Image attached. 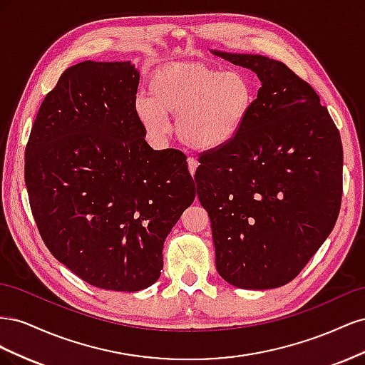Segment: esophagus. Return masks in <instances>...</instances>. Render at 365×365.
<instances>
[{
    "instance_id": "1",
    "label": "esophagus",
    "mask_w": 365,
    "mask_h": 365,
    "mask_svg": "<svg viewBox=\"0 0 365 365\" xmlns=\"http://www.w3.org/2000/svg\"><path fill=\"white\" fill-rule=\"evenodd\" d=\"M187 164H189V172H190V175L193 176V175H195V172H196V168H197V163H196V160L190 157L189 160H187Z\"/></svg>"
}]
</instances>
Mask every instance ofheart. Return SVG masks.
Masks as SVG:
<instances>
[{"label":"heart","mask_w":365,"mask_h":365,"mask_svg":"<svg viewBox=\"0 0 365 365\" xmlns=\"http://www.w3.org/2000/svg\"><path fill=\"white\" fill-rule=\"evenodd\" d=\"M150 97H138V120L157 141L169 135L168 117L176 120L184 145L215 150L230 145L244 129L254 105L250 77L237 70L222 71L204 63H172L152 74Z\"/></svg>","instance_id":"1"}]
</instances>
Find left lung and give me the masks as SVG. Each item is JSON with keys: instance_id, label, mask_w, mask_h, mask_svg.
Returning a JSON list of instances; mask_svg holds the SVG:
<instances>
[{"instance_id": "obj_1", "label": "left lung", "mask_w": 365, "mask_h": 365, "mask_svg": "<svg viewBox=\"0 0 365 365\" xmlns=\"http://www.w3.org/2000/svg\"><path fill=\"white\" fill-rule=\"evenodd\" d=\"M213 53L262 82L240 134L202 152L195 173L212 222L216 269L242 289L280 288L335 227L342 195L339 130L314 88L283 62Z\"/></svg>"}]
</instances>
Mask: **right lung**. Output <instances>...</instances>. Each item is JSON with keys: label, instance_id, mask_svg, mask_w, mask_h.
I'll return each instance as SVG.
<instances>
[{"label": "right lung", "instance_id": "right-lung-1", "mask_svg": "<svg viewBox=\"0 0 365 365\" xmlns=\"http://www.w3.org/2000/svg\"><path fill=\"white\" fill-rule=\"evenodd\" d=\"M140 73L128 62L67 68L39 108L24 176L50 252L96 288L155 283L163 245L196 189L185 155L153 150L135 113Z\"/></svg>", "mask_w": 365, "mask_h": 365}]
</instances>
